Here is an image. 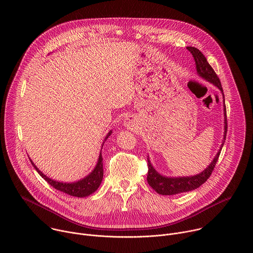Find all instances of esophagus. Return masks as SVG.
I'll return each instance as SVG.
<instances>
[{
	"label": "esophagus",
	"instance_id": "1",
	"mask_svg": "<svg viewBox=\"0 0 253 253\" xmlns=\"http://www.w3.org/2000/svg\"><path fill=\"white\" fill-rule=\"evenodd\" d=\"M136 123H137V120H136V118H135L134 116H127V117L125 118V120H124V124H125V126L128 127V128L134 127Z\"/></svg>",
	"mask_w": 253,
	"mask_h": 253
}]
</instances>
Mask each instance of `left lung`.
Masks as SVG:
<instances>
[{
    "label": "left lung",
    "mask_w": 253,
    "mask_h": 253,
    "mask_svg": "<svg viewBox=\"0 0 253 253\" xmlns=\"http://www.w3.org/2000/svg\"><path fill=\"white\" fill-rule=\"evenodd\" d=\"M187 50L192 54L195 64H196V71L197 74L205 79L206 81L212 83L214 86L217 87L223 95V89L221 86V82L218 78V76L216 75L215 71L212 69V67L209 65L207 62L205 56L195 47H187ZM226 133H227V118H226V107L224 103V138L221 144L220 150L217 152V154L215 155L213 161L209 164V166L203 170L201 173L194 175V176H187V177H165L160 175L152 166L149 158L147 157L148 160V174H147V181L148 184L159 194L161 195H174L178 193H183L187 191L194 190L198 188L200 185H202L206 180L210 177L216 162H217L220 151L223 147V144L225 142L226 138Z\"/></svg>",
    "instance_id": "left-lung-1"
}]
</instances>
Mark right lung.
Listing matches in <instances>:
<instances>
[{
  "label": "right lung",
  "mask_w": 253,
  "mask_h": 253,
  "mask_svg": "<svg viewBox=\"0 0 253 253\" xmlns=\"http://www.w3.org/2000/svg\"><path fill=\"white\" fill-rule=\"evenodd\" d=\"M111 133H112V131H110L107 134V136L105 137V141H106V139H108V137L111 135ZM102 160H103L102 154L100 153L98 162H97L94 170L89 175H87L85 178L79 180V181H77V182H73V183H64V182H60V181H55V180H53V179L47 177L45 174H43L37 167H36V165L32 162V160H31V162H32L33 166L35 167V169L37 170V172L55 189L62 191L71 196L86 197V196H89L90 194H92L93 192H95L102 182V179H103V162H102Z\"/></svg>",
  "instance_id": "add662e5"
}]
</instances>
